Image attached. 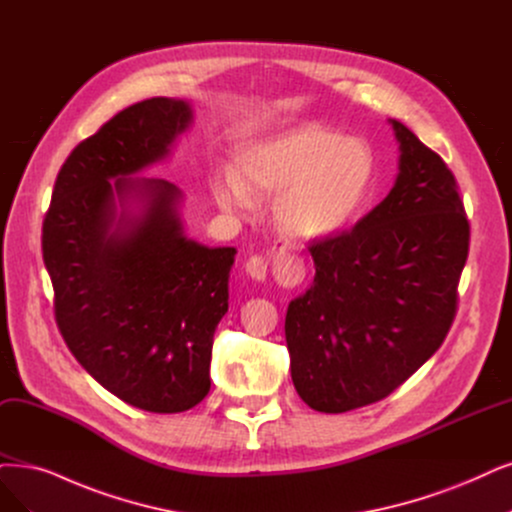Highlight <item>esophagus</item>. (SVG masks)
<instances>
[{
  "mask_svg": "<svg viewBox=\"0 0 512 512\" xmlns=\"http://www.w3.org/2000/svg\"><path fill=\"white\" fill-rule=\"evenodd\" d=\"M274 266V274L278 276L280 282L285 285H293L304 274V261L291 249V246H274L270 257L255 255L249 261H246V272H249L251 278L255 280H266L270 274V268Z\"/></svg>",
  "mask_w": 512,
  "mask_h": 512,
  "instance_id": "34e87169",
  "label": "esophagus"
}]
</instances>
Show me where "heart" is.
Listing matches in <instances>:
<instances>
[{"mask_svg": "<svg viewBox=\"0 0 512 512\" xmlns=\"http://www.w3.org/2000/svg\"><path fill=\"white\" fill-rule=\"evenodd\" d=\"M375 181V156L367 141L308 124L249 147L236 173L219 175L215 200L242 211L249 194L275 196L274 217L287 234L318 240L337 234L358 215Z\"/></svg>", "mask_w": 512, "mask_h": 512, "instance_id": "obj_1", "label": "heart"}]
</instances>
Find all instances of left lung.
I'll return each instance as SVG.
<instances>
[{
  "instance_id": "1",
  "label": "left lung",
  "mask_w": 512,
  "mask_h": 512,
  "mask_svg": "<svg viewBox=\"0 0 512 512\" xmlns=\"http://www.w3.org/2000/svg\"><path fill=\"white\" fill-rule=\"evenodd\" d=\"M399 177L352 230L308 246L316 276L285 320L291 377L308 407L386 399L437 352L458 310L470 225L443 158L399 120Z\"/></svg>"
}]
</instances>
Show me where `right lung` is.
Here are the masks:
<instances>
[{"instance_id":"obj_1","label":"right lung","mask_w":512,"mask_h":512,"mask_svg":"<svg viewBox=\"0 0 512 512\" xmlns=\"http://www.w3.org/2000/svg\"><path fill=\"white\" fill-rule=\"evenodd\" d=\"M189 122V105L166 97L120 111L71 151L42 227L67 348L103 388L151 413L187 411L211 390L236 255L183 234L175 183L130 177L166 158Z\"/></svg>"}]
</instances>
